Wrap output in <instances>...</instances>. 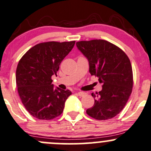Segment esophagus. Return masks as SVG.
I'll use <instances>...</instances> for the list:
<instances>
[{
	"instance_id": "1",
	"label": "esophagus",
	"mask_w": 151,
	"mask_h": 151,
	"mask_svg": "<svg viewBox=\"0 0 151 151\" xmlns=\"http://www.w3.org/2000/svg\"><path fill=\"white\" fill-rule=\"evenodd\" d=\"M77 94H78V95L81 96V97H83V96H84L86 94L85 92H77Z\"/></svg>"
}]
</instances>
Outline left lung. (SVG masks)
I'll use <instances>...</instances> for the list:
<instances>
[{
	"mask_svg": "<svg viewBox=\"0 0 151 151\" xmlns=\"http://www.w3.org/2000/svg\"><path fill=\"white\" fill-rule=\"evenodd\" d=\"M77 48L89 62V73L102 84L100 92L92 93L94 104L87 114L99 120L118 115L126 105L133 85L130 59L118 46L102 39L81 41Z\"/></svg>",
	"mask_w": 151,
	"mask_h": 151,
	"instance_id": "left-lung-1",
	"label": "left lung"
}]
</instances>
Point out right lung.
<instances>
[{
    "instance_id": "1",
    "label": "right lung",
    "mask_w": 151,
    "mask_h": 151,
    "mask_svg": "<svg viewBox=\"0 0 151 151\" xmlns=\"http://www.w3.org/2000/svg\"><path fill=\"white\" fill-rule=\"evenodd\" d=\"M75 41H49L33 46L20 59L16 73L18 92L23 105L33 117L49 120L62 113L72 92L54 88L53 75L72 51Z\"/></svg>"
}]
</instances>
